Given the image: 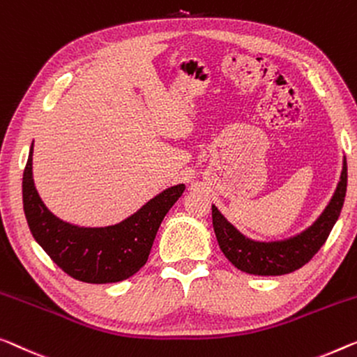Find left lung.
Segmentation results:
<instances>
[{"label":"left lung","instance_id":"obj_1","mask_svg":"<svg viewBox=\"0 0 357 357\" xmlns=\"http://www.w3.org/2000/svg\"><path fill=\"white\" fill-rule=\"evenodd\" d=\"M348 184L347 158L343 160L342 176L331 202L312 225L285 241L258 242L238 232L215 205H211L213 229L225 257L237 269L253 275H282L305 266L326 243L343 208Z\"/></svg>","mask_w":357,"mask_h":357}]
</instances>
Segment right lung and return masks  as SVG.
Masks as SVG:
<instances>
[{"instance_id":"right-lung-1","label":"right lung","mask_w":357,"mask_h":357,"mask_svg":"<svg viewBox=\"0 0 357 357\" xmlns=\"http://www.w3.org/2000/svg\"><path fill=\"white\" fill-rule=\"evenodd\" d=\"M33 144L22 181L24 211L31 236L63 273L88 284H110L136 274L146 264L163 218L185 185L165 189L119 225L79 227L46 208L33 183Z\"/></svg>"}]
</instances>
